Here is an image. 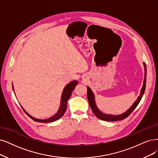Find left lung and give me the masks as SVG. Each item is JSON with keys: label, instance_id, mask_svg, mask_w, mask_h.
Returning <instances> with one entry per match:
<instances>
[{"label": "left lung", "instance_id": "1", "mask_svg": "<svg viewBox=\"0 0 158 158\" xmlns=\"http://www.w3.org/2000/svg\"><path fill=\"white\" fill-rule=\"evenodd\" d=\"M144 68V78L143 81V85L142 89L141 90V92H140V95L137 98L136 101L133 103L132 106L128 109L124 113H122L120 114H106L102 113L101 110L98 109V107L96 106V101H95V96L94 93L92 91L90 88L89 86H87V98H88V100L89 102V104L90 106V107L92 110V112L94 113V114L96 116V117L100 118L102 120L105 121H116V120H123L127 117L129 116L135 109L136 107L138 106V104L139 103L140 101H141V98L144 94V92L146 88V82H147V66H146L145 62H143Z\"/></svg>", "mask_w": 158, "mask_h": 158}]
</instances>
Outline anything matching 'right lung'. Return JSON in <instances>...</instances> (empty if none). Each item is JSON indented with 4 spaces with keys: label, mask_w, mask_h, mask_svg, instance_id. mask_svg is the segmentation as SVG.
<instances>
[{
    "label": "right lung",
    "mask_w": 158,
    "mask_h": 158,
    "mask_svg": "<svg viewBox=\"0 0 158 158\" xmlns=\"http://www.w3.org/2000/svg\"><path fill=\"white\" fill-rule=\"evenodd\" d=\"M78 81H72L71 82L69 83L68 84H67L65 86H64V90L62 91V95H61V99H60V105L59 109H58V111L56 112V114H55L54 115H52L51 117L46 118V119H38L36 118H34L33 116H32L31 115L29 114L26 110L23 109V107L21 106L22 109H23V110L27 113V114L31 117L33 120L38 122H42V123H48V122H52L56 121L57 120H58L59 118H60L62 116L64 115V113H65L66 108H67V102L69 100V98H70L72 95V93L73 92V90L75 89L76 85H77ZM12 87H13V90L14 91V86H13V83H12Z\"/></svg>",
    "instance_id": "right-lung-1"
}]
</instances>
